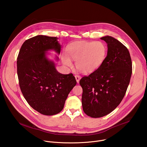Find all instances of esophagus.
<instances>
[{"label":"esophagus","instance_id":"esophagus-1","mask_svg":"<svg viewBox=\"0 0 147 147\" xmlns=\"http://www.w3.org/2000/svg\"><path fill=\"white\" fill-rule=\"evenodd\" d=\"M75 78H76V80L77 81V82L78 83L80 82V78H81V77L80 76H78V75H76L75 76Z\"/></svg>","mask_w":147,"mask_h":147}]
</instances>
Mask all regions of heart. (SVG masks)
I'll list each match as a JSON object with an SVG mask.
<instances>
[{"label":"heart","instance_id":"obj_1","mask_svg":"<svg viewBox=\"0 0 147 147\" xmlns=\"http://www.w3.org/2000/svg\"><path fill=\"white\" fill-rule=\"evenodd\" d=\"M66 55L63 56V63L71 66L70 60L76 61V69L81 73L90 74L97 70L102 64L107 53L106 44L102 41H76L66 48Z\"/></svg>","mask_w":147,"mask_h":147}]
</instances>
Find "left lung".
I'll list each match as a JSON object with an SVG mask.
<instances>
[{
  "label": "left lung",
  "instance_id": "left-lung-1",
  "mask_svg": "<svg viewBox=\"0 0 147 147\" xmlns=\"http://www.w3.org/2000/svg\"><path fill=\"white\" fill-rule=\"evenodd\" d=\"M100 39L107 44V57L97 70L80 81L83 111L94 118L106 116L117 108L126 92L132 74L128 49L111 36Z\"/></svg>",
  "mask_w": 147,
  "mask_h": 147
}]
</instances>
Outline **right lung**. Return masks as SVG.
Masks as SVG:
<instances>
[{
    "mask_svg": "<svg viewBox=\"0 0 147 147\" xmlns=\"http://www.w3.org/2000/svg\"><path fill=\"white\" fill-rule=\"evenodd\" d=\"M57 39L39 35L26 40L17 60L19 86L24 98L34 109L47 116L62 111L77 83L72 73H59L54 61L47 57L51 50L60 54L61 45Z\"/></svg>",
    "mask_w": 147,
    "mask_h": 147,
    "instance_id": "obj_1",
    "label": "right lung"
}]
</instances>
